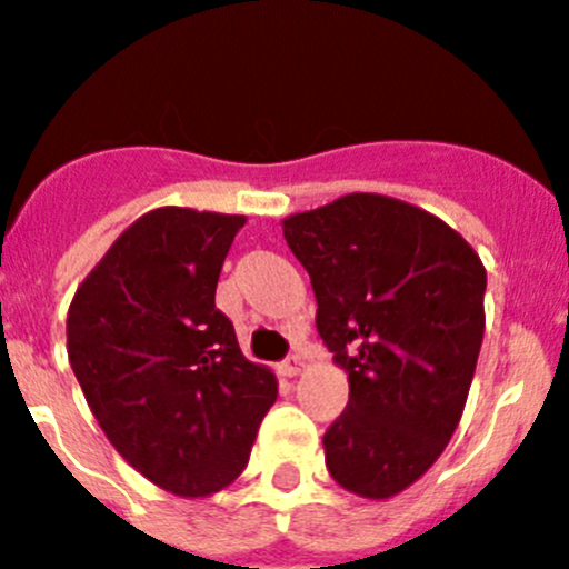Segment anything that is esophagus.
<instances>
[{
	"mask_svg": "<svg viewBox=\"0 0 569 569\" xmlns=\"http://www.w3.org/2000/svg\"><path fill=\"white\" fill-rule=\"evenodd\" d=\"M278 370H280V376H297L302 370V357H297V353H291L289 359H283V362L278 365Z\"/></svg>",
	"mask_w": 569,
	"mask_h": 569,
	"instance_id": "obj_1",
	"label": "esophagus"
}]
</instances>
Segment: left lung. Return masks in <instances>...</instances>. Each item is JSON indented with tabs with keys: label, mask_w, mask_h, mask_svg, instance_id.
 Wrapping results in <instances>:
<instances>
[{
	"label": "left lung",
	"mask_w": 569,
	"mask_h": 569,
	"mask_svg": "<svg viewBox=\"0 0 569 569\" xmlns=\"http://www.w3.org/2000/svg\"><path fill=\"white\" fill-rule=\"evenodd\" d=\"M283 236L350 385L322 438L328 471L359 497H396L427 475L463 416L486 331V267L438 216L379 193L295 212Z\"/></svg>",
	"instance_id": "obj_1"
}]
</instances>
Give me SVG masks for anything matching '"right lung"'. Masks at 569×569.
Instances as JSON below:
<instances>
[{
    "label": "right lung",
    "instance_id": "add662e5",
    "mask_svg": "<svg viewBox=\"0 0 569 569\" xmlns=\"http://www.w3.org/2000/svg\"><path fill=\"white\" fill-rule=\"evenodd\" d=\"M243 216L157 207L78 286L67 353L117 452L177 497H207L247 466L278 398L216 309V286Z\"/></svg>",
    "mask_w": 569,
    "mask_h": 569
}]
</instances>
